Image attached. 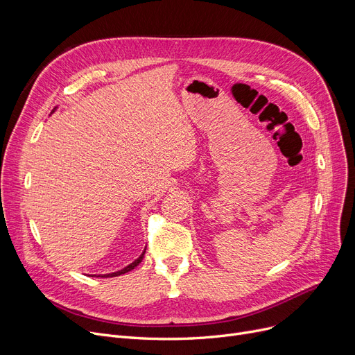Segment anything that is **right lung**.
<instances>
[{
	"label": "right lung",
	"mask_w": 355,
	"mask_h": 355,
	"mask_svg": "<svg viewBox=\"0 0 355 355\" xmlns=\"http://www.w3.org/2000/svg\"><path fill=\"white\" fill-rule=\"evenodd\" d=\"M58 109V107H54L53 110H51V114L53 112ZM145 250H146V248L144 249V252L141 253V256L138 257V259H135L132 263H129L128 266H125L123 269H121V270H118V272H112V273H105V275H90V276H96V277H114V276H119V275H123V273H128V272H130L132 269H135L141 262H142V259H144V254H145Z\"/></svg>",
	"instance_id": "1"
}]
</instances>
